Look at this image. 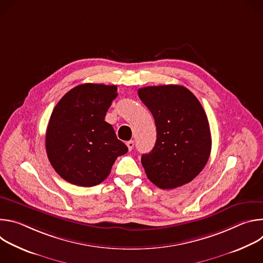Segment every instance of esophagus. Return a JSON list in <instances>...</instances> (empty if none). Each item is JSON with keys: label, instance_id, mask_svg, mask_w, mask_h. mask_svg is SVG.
<instances>
[{"label": "esophagus", "instance_id": "1", "mask_svg": "<svg viewBox=\"0 0 263 263\" xmlns=\"http://www.w3.org/2000/svg\"><path fill=\"white\" fill-rule=\"evenodd\" d=\"M127 146L129 148V151H131V149H133V147H134V141L133 140L127 141Z\"/></svg>", "mask_w": 263, "mask_h": 263}]
</instances>
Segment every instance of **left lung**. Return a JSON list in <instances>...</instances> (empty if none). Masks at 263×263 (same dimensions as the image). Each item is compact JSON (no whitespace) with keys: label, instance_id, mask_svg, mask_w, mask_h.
<instances>
[{"label":"left lung","instance_id":"left-lung-1","mask_svg":"<svg viewBox=\"0 0 263 263\" xmlns=\"http://www.w3.org/2000/svg\"><path fill=\"white\" fill-rule=\"evenodd\" d=\"M138 97L153 115L157 130L153 149L141 156L146 177L162 190L191 182L211 151L209 123L201 103L181 85L142 87Z\"/></svg>","mask_w":263,"mask_h":263}]
</instances>
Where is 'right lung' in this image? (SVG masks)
Returning a JSON list of instances; mask_svg holds the SVG:
<instances>
[{
    "label": "right lung",
    "mask_w": 263,
    "mask_h": 263,
    "mask_svg": "<svg viewBox=\"0 0 263 263\" xmlns=\"http://www.w3.org/2000/svg\"><path fill=\"white\" fill-rule=\"evenodd\" d=\"M118 97L116 85L85 83L55 106L46 133L48 158L65 181L90 187L103 182L116 159L128 152L105 116Z\"/></svg>",
    "instance_id": "right-lung-1"
}]
</instances>
